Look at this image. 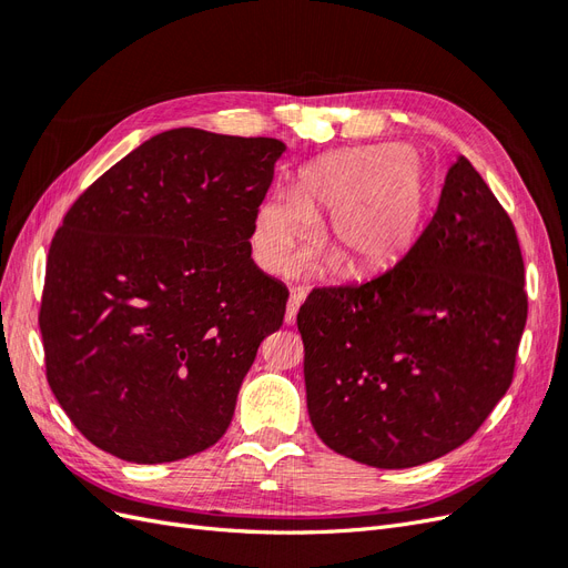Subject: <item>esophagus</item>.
Returning a JSON list of instances; mask_svg holds the SVG:
<instances>
[{"label": "esophagus", "instance_id": "obj_1", "mask_svg": "<svg viewBox=\"0 0 568 568\" xmlns=\"http://www.w3.org/2000/svg\"><path fill=\"white\" fill-rule=\"evenodd\" d=\"M305 298V291L303 288H291V298L286 303V324H294L296 322V315H298V307Z\"/></svg>", "mask_w": 568, "mask_h": 568}]
</instances>
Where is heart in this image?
<instances>
[{"label":"heart","mask_w":568,"mask_h":568,"mask_svg":"<svg viewBox=\"0 0 568 568\" xmlns=\"http://www.w3.org/2000/svg\"><path fill=\"white\" fill-rule=\"evenodd\" d=\"M424 211L426 180L415 151L403 144L348 146L303 165L291 194H270L257 205L253 248L267 272L286 274L313 236L315 220L329 213L322 242L342 255L353 277H369L415 246ZM337 256L332 253L329 263Z\"/></svg>","instance_id":"b5f03b06"}]
</instances>
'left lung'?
<instances>
[{
    "label": "left lung",
    "mask_w": 568,
    "mask_h": 568,
    "mask_svg": "<svg viewBox=\"0 0 568 568\" xmlns=\"http://www.w3.org/2000/svg\"><path fill=\"white\" fill-rule=\"evenodd\" d=\"M526 315L517 230L459 156L403 261L365 284L313 288L301 305L313 428L376 469L448 455L507 393Z\"/></svg>",
    "instance_id": "left-lung-1"
}]
</instances>
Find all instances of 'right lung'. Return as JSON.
Masks as SVG:
<instances>
[{
	"label": "right lung",
	"mask_w": 568,
	"mask_h": 568,
	"mask_svg": "<svg viewBox=\"0 0 568 568\" xmlns=\"http://www.w3.org/2000/svg\"><path fill=\"white\" fill-rule=\"evenodd\" d=\"M286 151L272 136L168 130L106 170L49 246L47 382L78 432L161 464L222 438L288 291L251 257Z\"/></svg>",
	"instance_id": "obj_1"
}]
</instances>
